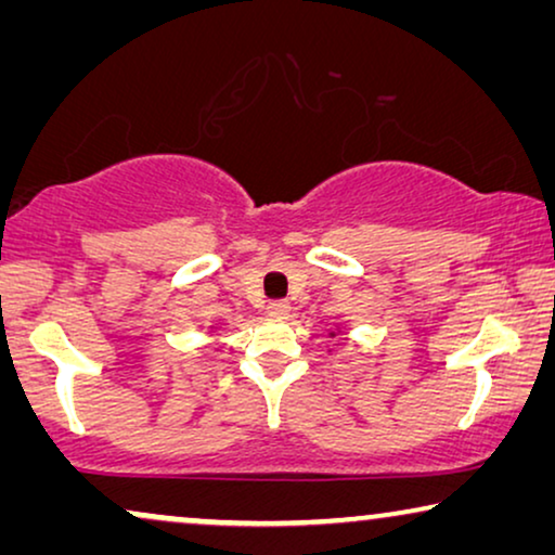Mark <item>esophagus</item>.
<instances>
[{
    "instance_id": "34e87169",
    "label": "esophagus",
    "mask_w": 555,
    "mask_h": 555,
    "mask_svg": "<svg viewBox=\"0 0 555 555\" xmlns=\"http://www.w3.org/2000/svg\"><path fill=\"white\" fill-rule=\"evenodd\" d=\"M287 313H291V306H287L285 300H272L268 306V315L270 318H278V321H283V318H287Z\"/></svg>"
}]
</instances>
